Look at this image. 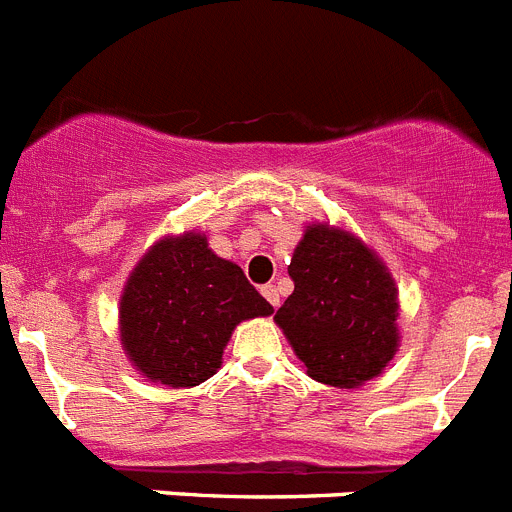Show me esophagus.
<instances>
[{
  "mask_svg": "<svg viewBox=\"0 0 512 512\" xmlns=\"http://www.w3.org/2000/svg\"><path fill=\"white\" fill-rule=\"evenodd\" d=\"M261 295L266 297V302H269L271 307H279V292L274 284H266V287H261Z\"/></svg>",
  "mask_w": 512,
  "mask_h": 512,
  "instance_id": "1",
  "label": "esophagus"
}]
</instances>
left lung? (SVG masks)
<instances>
[{
	"label": "left lung",
	"mask_w": 512,
	"mask_h": 512,
	"mask_svg": "<svg viewBox=\"0 0 512 512\" xmlns=\"http://www.w3.org/2000/svg\"><path fill=\"white\" fill-rule=\"evenodd\" d=\"M295 292L274 320L307 374L333 387H359L397 351V289L390 271L359 238L312 225L295 248Z\"/></svg>",
	"instance_id": "obj_1"
}]
</instances>
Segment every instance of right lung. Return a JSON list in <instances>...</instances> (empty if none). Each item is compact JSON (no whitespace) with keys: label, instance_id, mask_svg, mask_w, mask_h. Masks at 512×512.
<instances>
[{"label":"right lung","instance_id":"right-lung-1","mask_svg":"<svg viewBox=\"0 0 512 512\" xmlns=\"http://www.w3.org/2000/svg\"><path fill=\"white\" fill-rule=\"evenodd\" d=\"M241 266L217 259L205 235L164 238L135 266L122 292V343L148 379L194 387L220 369L241 320L269 315Z\"/></svg>","mask_w":512,"mask_h":512}]
</instances>
